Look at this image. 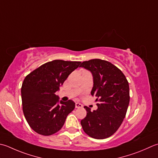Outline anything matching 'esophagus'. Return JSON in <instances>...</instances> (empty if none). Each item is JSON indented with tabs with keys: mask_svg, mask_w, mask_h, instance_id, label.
<instances>
[{
	"mask_svg": "<svg viewBox=\"0 0 158 158\" xmlns=\"http://www.w3.org/2000/svg\"><path fill=\"white\" fill-rule=\"evenodd\" d=\"M83 106H82V105L81 104H80V103H75V107L76 108H81Z\"/></svg>",
	"mask_w": 158,
	"mask_h": 158,
	"instance_id": "esophagus-1",
	"label": "esophagus"
}]
</instances>
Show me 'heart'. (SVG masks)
<instances>
[{"instance_id": "1", "label": "heart", "mask_w": 158, "mask_h": 158, "mask_svg": "<svg viewBox=\"0 0 158 158\" xmlns=\"http://www.w3.org/2000/svg\"><path fill=\"white\" fill-rule=\"evenodd\" d=\"M83 73H87V72H86V71H83Z\"/></svg>"}]
</instances>
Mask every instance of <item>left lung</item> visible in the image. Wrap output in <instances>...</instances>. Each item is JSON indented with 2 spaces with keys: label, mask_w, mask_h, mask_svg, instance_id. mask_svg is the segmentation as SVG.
<instances>
[{
  "label": "left lung",
  "mask_w": 158,
  "mask_h": 158,
  "mask_svg": "<svg viewBox=\"0 0 158 158\" xmlns=\"http://www.w3.org/2000/svg\"><path fill=\"white\" fill-rule=\"evenodd\" d=\"M80 67L93 77L91 94L97 97V110L85 106L87 115L81 120L86 134L105 139L115 133L125 118L129 103V83L124 74L112 64L100 59L83 61Z\"/></svg>",
  "instance_id": "obj_1"
}]
</instances>
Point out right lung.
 <instances>
[{"instance_id":"right-lung-1","label":"right lung","mask_w":158,"mask_h":158,"mask_svg":"<svg viewBox=\"0 0 158 158\" xmlns=\"http://www.w3.org/2000/svg\"><path fill=\"white\" fill-rule=\"evenodd\" d=\"M81 61L53 60L29 74L21 88L24 117L33 131L50 135L60 131L67 116L75 109L72 100H59L55 92Z\"/></svg>"}]
</instances>
